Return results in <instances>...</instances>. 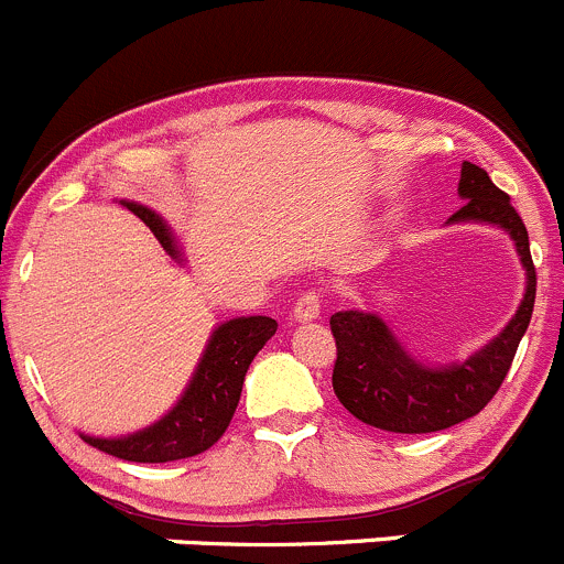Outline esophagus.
Wrapping results in <instances>:
<instances>
[{
    "mask_svg": "<svg viewBox=\"0 0 564 564\" xmlns=\"http://www.w3.org/2000/svg\"><path fill=\"white\" fill-rule=\"evenodd\" d=\"M321 306H323V295L317 293V290H306V293H301L299 299H295L293 304V321L301 323V321H315L317 315H321Z\"/></svg>",
    "mask_w": 564,
    "mask_h": 564,
    "instance_id": "obj_1",
    "label": "esophagus"
}]
</instances>
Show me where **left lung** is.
<instances>
[{
	"mask_svg": "<svg viewBox=\"0 0 564 564\" xmlns=\"http://www.w3.org/2000/svg\"><path fill=\"white\" fill-rule=\"evenodd\" d=\"M458 194L466 199L449 221H488L505 227L516 241L527 269V293L510 326L464 365L431 370L405 354L381 317L370 312H334L332 326L337 343L332 383L339 403L365 425L389 433H436L479 414L499 392L510 372L518 343L534 310V274L529 236L510 197L494 186L488 172L471 161L460 166Z\"/></svg>",
	"mask_w": 564,
	"mask_h": 564,
	"instance_id": "8db88e82",
	"label": "left lung"
}]
</instances>
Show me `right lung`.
Instances as JSON below:
<instances>
[{
    "label": "right lung",
    "mask_w": 564,
    "mask_h": 564,
    "mask_svg": "<svg viewBox=\"0 0 564 564\" xmlns=\"http://www.w3.org/2000/svg\"><path fill=\"white\" fill-rule=\"evenodd\" d=\"M133 216L144 221L170 254L175 252L170 230L153 210L126 203ZM276 334V321L265 315L236 317L221 323L205 348L203 361L188 383L181 403L161 422L128 438H93L85 436L90 447L109 453L115 458L133 464H170V460L192 458L205 453L225 436L232 414L241 400L243 376L258 356V350Z\"/></svg>",
    "instance_id": "obj_1"
}]
</instances>
